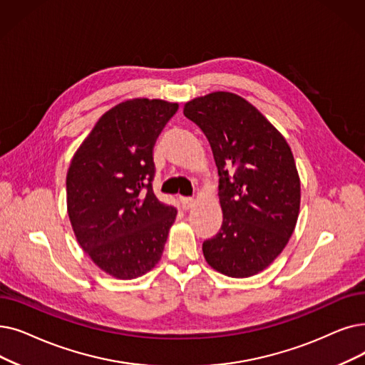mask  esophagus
Wrapping results in <instances>:
<instances>
[{"label": "esophagus", "instance_id": "obj_1", "mask_svg": "<svg viewBox=\"0 0 365 365\" xmlns=\"http://www.w3.org/2000/svg\"><path fill=\"white\" fill-rule=\"evenodd\" d=\"M180 204H182V207H183L185 210H189V209H192L194 205H195V200H194V198L180 197Z\"/></svg>", "mask_w": 365, "mask_h": 365}]
</instances>
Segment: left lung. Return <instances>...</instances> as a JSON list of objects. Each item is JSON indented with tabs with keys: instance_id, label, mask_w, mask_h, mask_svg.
<instances>
[{
	"instance_id": "obj_1",
	"label": "left lung",
	"mask_w": 365,
	"mask_h": 365,
	"mask_svg": "<svg viewBox=\"0 0 365 365\" xmlns=\"http://www.w3.org/2000/svg\"><path fill=\"white\" fill-rule=\"evenodd\" d=\"M183 115L207 137L224 220L202 243L207 264L228 277L255 276L288 245L301 185L288 141L240 95L217 91L187 101Z\"/></svg>"
}]
</instances>
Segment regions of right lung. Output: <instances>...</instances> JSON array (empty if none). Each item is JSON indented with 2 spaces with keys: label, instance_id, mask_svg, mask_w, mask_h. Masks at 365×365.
Segmentation results:
<instances>
[{
  "label": "right lung",
  "instance_id": "obj_1",
  "mask_svg": "<svg viewBox=\"0 0 365 365\" xmlns=\"http://www.w3.org/2000/svg\"><path fill=\"white\" fill-rule=\"evenodd\" d=\"M178 103L133 98L106 112L67 173L77 243L101 270L131 280L160 262L178 210L152 191L153 146Z\"/></svg>",
  "mask_w": 365,
  "mask_h": 365
}]
</instances>
